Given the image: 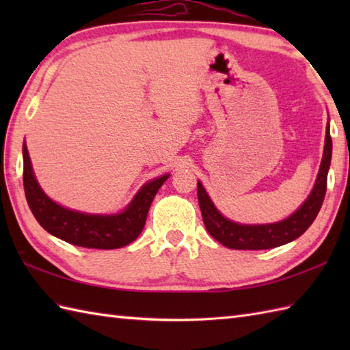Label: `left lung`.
I'll return each instance as SVG.
<instances>
[{"instance_id": "1", "label": "left lung", "mask_w": 350, "mask_h": 350, "mask_svg": "<svg viewBox=\"0 0 350 350\" xmlns=\"http://www.w3.org/2000/svg\"><path fill=\"white\" fill-rule=\"evenodd\" d=\"M332 156V139L329 133V122L326 124L323 158L316 177V183L298 209L286 219L272 222V224H239L226 218L211 200L202 182L197 183V196L200 211L204 221L206 230L215 241L232 250H269L292 242L313 224L319 211H321L325 192L328 170Z\"/></svg>"}]
</instances>
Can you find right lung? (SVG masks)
Wrapping results in <instances>:
<instances>
[{
    "label": "right lung",
    "mask_w": 350,
    "mask_h": 350,
    "mask_svg": "<svg viewBox=\"0 0 350 350\" xmlns=\"http://www.w3.org/2000/svg\"><path fill=\"white\" fill-rule=\"evenodd\" d=\"M22 156L27 203L37 222L58 239L84 248L116 250L135 241L143 232L156 192L170 177V174H163L144 183L122 212L114 215L85 213L68 209L44 194L34 176L25 141Z\"/></svg>",
    "instance_id": "right-lung-1"
}]
</instances>
